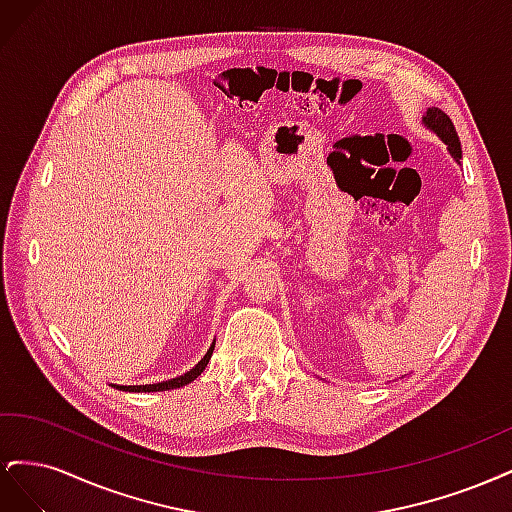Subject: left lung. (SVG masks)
<instances>
[{
	"mask_svg": "<svg viewBox=\"0 0 512 512\" xmlns=\"http://www.w3.org/2000/svg\"><path fill=\"white\" fill-rule=\"evenodd\" d=\"M423 121L442 138V141L448 145V151H451L453 156L459 160L461 158V145H459V136L455 132L451 117H448L444 111H440V108H429L427 115L423 117Z\"/></svg>",
	"mask_w": 512,
	"mask_h": 512,
	"instance_id": "left-lung-1",
	"label": "left lung"
}]
</instances>
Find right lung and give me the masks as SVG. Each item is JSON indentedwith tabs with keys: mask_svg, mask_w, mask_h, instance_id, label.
Returning a JSON list of instances; mask_svg holds the SVG:
<instances>
[{
	"mask_svg": "<svg viewBox=\"0 0 512 512\" xmlns=\"http://www.w3.org/2000/svg\"><path fill=\"white\" fill-rule=\"evenodd\" d=\"M213 348H215V344L207 350V354L203 356V359H200V363L194 367V369H190L188 374H183V376H179V378H173V380H166V382H158V384H141V386H117V389H121V391H132V393H153V391H170V389H179V386H185V384H190V382H194L200 374H203L205 371V367H207V363H209V359H211V354H213Z\"/></svg>",
	"mask_w": 512,
	"mask_h": 512,
	"instance_id": "add662e5",
	"label": "right lung"
}]
</instances>
